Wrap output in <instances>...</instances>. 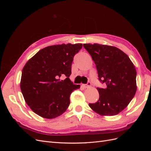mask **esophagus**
Instances as JSON below:
<instances>
[{
	"instance_id": "obj_1",
	"label": "esophagus",
	"mask_w": 151,
	"mask_h": 151,
	"mask_svg": "<svg viewBox=\"0 0 151 151\" xmlns=\"http://www.w3.org/2000/svg\"><path fill=\"white\" fill-rule=\"evenodd\" d=\"M91 83H88V84H87L86 85H83V86L84 87V88H89V87L91 86Z\"/></svg>"
}]
</instances>
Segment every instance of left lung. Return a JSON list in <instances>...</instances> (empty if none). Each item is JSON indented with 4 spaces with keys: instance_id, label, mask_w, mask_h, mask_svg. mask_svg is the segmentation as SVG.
<instances>
[{
    "instance_id": "1",
    "label": "left lung",
    "mask_w": 151,
    "mask_h": 151,
    "mask_svg": "<svg viewBox=\"0 0 151 151\" xmlns=\"http://www.w3.org/2000/svg\"><path fill=\"white\" fill-rule=\"evenodd\" d=\"M96 67L104 88L97 89L98 101L89 104L101 116H114L124 109L137 91L136 68L129 56L115 47L98 43L84 44Z\"/></svg>"
}]
</instances>
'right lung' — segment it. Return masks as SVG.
Here are the masks:
<instances>
[{
	"label": "right lung",
	"instance_id": "right-lung-1",
	"mask_svg": "<svg viewBox=\"0 0 151 151\" xmlns=\"http://www.w3.org/2000/svg\"><path fill=\"white\" fill-rule=\"evenodd\" d=\"M83 44L52 45L40 50L22 70L20 88L26 103L38 115L48 119L60 116L70 104V96L80 85L70 80L75 55ZM64 76L66 79L61 80Z\"/></svg>",
	"mask_w": 151,
	"mask_h": 151
}]
</instances>
